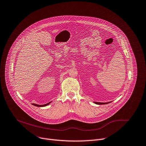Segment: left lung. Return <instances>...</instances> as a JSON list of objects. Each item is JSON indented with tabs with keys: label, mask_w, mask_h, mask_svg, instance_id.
Here are the masks:
<instances>
[{
	"label": "left lung",
	"mask_w": 146,
	"mask_h": 146,
	"mask_svg": "<svg viewBox=\"0 0 146 146\" xmlns=\"http://www.w3.org/2000/svg\"><path fill=\"white\" fill-rule=\"evenodd\" d=\"M95 104H98V105H102V104H107L110 103V102H108V103H99V102H94Z\"/></svg>",
	"instance_id": "left-lung-1"
}]
</instances>
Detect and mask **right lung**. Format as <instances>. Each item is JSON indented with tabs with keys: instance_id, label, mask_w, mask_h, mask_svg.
Here are the masks:
<instances>
[{
	"instance_id": "obj_1",
	"label": "right lung",
	"mask_w": 146,
	"mask_h": 146,
	"mask_svg": "<svg viewBox=\"0 0 146 146\" xmlns=\"http://www.w3.org/2000/svg\"><path fill=\"white\" fill-rule=\"evenodd\" d=\"M50 103H51V102H49V103H47V104H43V105H38V104H33V106H36V107H45V106H46L48 105V104H49Z\"/></svg>"
}]
</instances>
